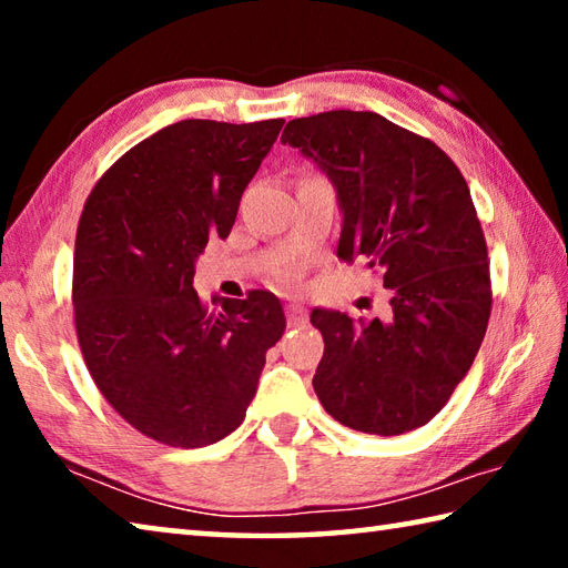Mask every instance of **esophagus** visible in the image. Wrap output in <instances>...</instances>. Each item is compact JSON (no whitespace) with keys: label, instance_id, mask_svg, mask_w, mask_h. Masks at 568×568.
<instances>
[{"label":"esophagus","instance_id":"esophagus-1","mask_svg":"<svg viewBox=\"0 0 568 568\" xmlns=\"http://www.w3.org/2000/svg\"><path fill=\"white\" fill-rule=\"evenodd\" d=\"M303 323H305V307L297 303L287 305V325H291V328H301Z\"/></svg>","mask_w":568,"mask_h":568}]
</instances>
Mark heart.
Here are the masks:
<instances>
[{"label":"heart","instance_id":"heart-1","mask_svg":"<svg viewBox=\"0 0 568 568\" xmlns=\"http://www.w3.org/2000/svg\"><path fill=\"white\" fill-rule=\"evenodd\" d=\"M285 275H287V273H285Z\"/></svg>","mask_w":568,"mask_h":568}]
</instances>
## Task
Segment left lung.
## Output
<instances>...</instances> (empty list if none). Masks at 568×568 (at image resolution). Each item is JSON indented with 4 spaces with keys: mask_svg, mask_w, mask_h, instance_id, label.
Masks as SVG:
<instances>
[{
    "mask_svg": "<svg viewBox=\"0 0 568 568\" xmlns=\"http://www.w3.org/2000/svg\"><path fill=\"white\" fill-rule=\"evenodd\" d=\"M333 182L338 257L378 267L388 318L315 307L325 351L313 388L353 430L398 436L436 416L474 363L491 315L484 230L460 170L426 138L376 112L333 110L285 124Z\"/></svg>",
    "mask_w": 568,
    "mask_h": 568,
    "instance_id": "left-lung-1",
    "label": "left lung"
}]
</instances>
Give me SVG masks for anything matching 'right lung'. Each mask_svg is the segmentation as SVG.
Returning <instances> with one entry per match:
<instances>
[{"mask_svg": "<svg viewBox=\"0 0 568 568\" xmlns=\"http://www.w3.org/2000/svg\"><path fill=\"white\" fill-rule=\"evenodd\" d=\"M283 120H182L114 162L84 203L74 243V325L90 376L150 438L200 448L243 423L267 348L285 331L273 293L192 287L210 237H227Z\"/></svg>", "mask_w": 568, "mask_h": 568, "instance_id": "obj_1", "label": "right lung"}]
</instances>
